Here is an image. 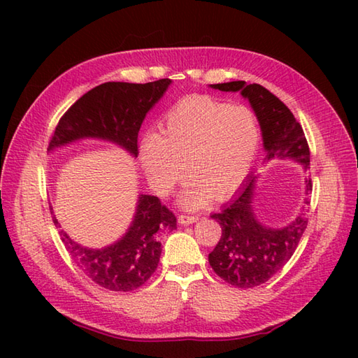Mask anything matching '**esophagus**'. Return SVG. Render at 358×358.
Masks as SVG:
<instances>
[{"label":"esophagus","mask_w":358,"mask_h":358,"mask_svg":"<svg viewBox=\"0 0 358 358\" xmlns=\"http://www.w3.org/2000/svg\"><path fill=\"white\" fill-rule=\"evenodd\" d=\"M196 220H199V217H196V215H180L178 217V223L183 224V226H189V224L195 223Z\"/></svg>","instance_id":"esophagus-1"}]
</instances>
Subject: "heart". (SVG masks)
<instances>
[{"label":"heart","mask_w":358,"mask_h":358,"mask_svg":"<svg viewBox=\"0 0 358 358\" xmlns=\"http://www.w3.org/2000/svg\"><path fill=\"white\" fill-rule=\"evenodd\" d=\"M260 129L246 106L189 96L166 113L158 135H146L138 157L149 183L159 195L172 192L183 175L180 194L185 209H200L210 196L226 199L245 183L252 169Z\"/></svg>","instance_id":"1"}]
</instances>
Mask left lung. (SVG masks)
Returning a JSON list of instances; mask_svg holds the SVG:
<instances>
[{"label": "left lung", "instance_id": "left-lung-1", "mask_svg": "<svg viewBox=\"0 0 358 358\" xmlns=\"http://www.w3.org/2000/svg\"><path fill=\"white\" fill-rule=\"evenodd\" d=\"M222 92H240L249 101L260 123L266 159H294L303 171L309 169V146L305 132L287 106L260 85L229 81L210 85ZM258 173L250 172L234 200L212 214L222 226V238L209 254V264L227 283L248 289L266 283L283 268L295 252L308 226L305 206L313 191L310 178L305 180V206L301 214L283 227L262 223L254 210V194Z\"/></svg>", "mask_w": 358, "mask_h": 358}]
</instances>
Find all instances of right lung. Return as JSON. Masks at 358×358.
<instances>
[{
  "label": "right lung",
  "mask_w": 358,
  "mask_h": 358,
  "mask_svg": "<svg viewBox=\"0 0 358 358\" xmlns=\"http://www.w3.org/2000/svg\"><path fill=\"white\" fill-rule=\"evenodd\" d=\"M172 80L135 85L110 81L89 90L59 120L48 150L85 138L117 144L134 158L138 132L148 112L159 101ZM53 214V210H52ZM53 223L59 227L57 217ZM177 229V218L154 195H138L134 220L126 234L100 249L81 246L59 231L67 252L86 275L109 291L127 292L143 286L155 272L162 255V235Z\"/></svg>",
  "instance_id": "obj_1"
}]
</instances>
